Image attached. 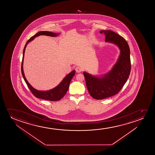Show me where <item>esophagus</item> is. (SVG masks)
I'll use <instances>...</instances> for the list:
<instances>
[{
	"label": "esophagus",
	"mask_w": 155,
	"mask_h": 155,
	"mask_svg": "<svg viewBox=\"0 0 155 155\" xmlns=\"http://www.w3.org/2000/svg\"><path fill=\"white\" fill-rule=\"evenodd\" d=\"M75 70H76V71L77 72L79 73V72H81V71H82V69H81V68L80 67H77L76 69H75Z\"/></svg>",
	"instance_id": "obj_1"
}]
</instances>
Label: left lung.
Returning <instances> with one entry per match:
<instances>
[{"mask_svg": "<svg viewBox=\"0 0 155 155\" xmlns=\"http://www.w3.org/2000/svg\"><path fill=\"white\" fill-rule=\"evenodd\" d=\"M100 33L105 34V42L114 43L121 51L112 69L102 77L84 72L89 94L96 100H103L118 94L127 82L131 71L130 51L125 39L110 30L101 31Z\"/></svg>", "mask_w": 155, "mask_h": 155, "instance_id": "8db88e82", "label": "left lung"}]
</instances>
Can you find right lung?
Segmentation results:
<instances>
[{"label": "right lung", "mask_w": 155, "mask_h": 155, "mask_svg": "<svg viewBox=\"0 0 155 155\" xmlns=\"http://www.w3.org/2000/svg\"><path fill=\"white\" fill-rule=\"evenodd\" d=\"M41 35H47V36H57L58 34L49 32V31H40L31 37L27 41L23 50V59L21 61V74H22L24 81H25L26 84L28 85V88L32 92V93L34 95V96H35L36 98H41L43 100H48V101H58L61 100L62 98L65 95L67 91H68L70 81H71L72 77L75 74L74 70H73L72 71L70 72V74L67 75V76L64 79V80L62 81L59 85H58L57 87L54 88L53 89H51L48 91H38L34 88L26 80L25 77L24 76V74L23 64L24 56V53H25V50L26 45L28 43L30 42V41L34 40L35 38Z\"/></svg>", "instance_id": "1"}]
</instances>
